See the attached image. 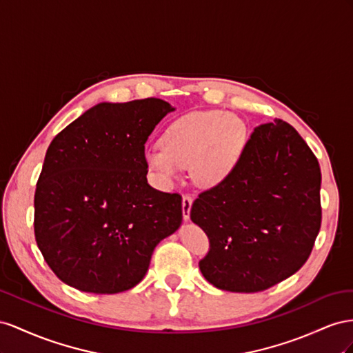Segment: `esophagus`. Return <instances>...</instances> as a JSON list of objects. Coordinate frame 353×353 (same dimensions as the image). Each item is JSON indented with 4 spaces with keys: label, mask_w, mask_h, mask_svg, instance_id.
Instances as JSON below:
<instances>
[{
    "label": "esophagus",
    "mask_w": 353,
    "mask_h": 353,
    "mask_svg": "<svg viewBox=\"0 0 353 353\" xmlns=\"http://www.w3.org/2000/svg\"><path fill=\"white\" fill-rule=\"evenodd\" d=\"M194 199L190 198L189 195H183L182 198V211H183V220L188 221L189 220V214H190V207H192Z\"/></svg>",
    "instance_id": "1"
}]
</instances>
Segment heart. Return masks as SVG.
<instances>
[{
	"mask_svg": "<svg viewBox=\"0 0 353 353\" xmlns=\"http://www.w3.org/2000/svg\"><path fill=\"white\" fill-rule=\"evenodd\" d=\"M247 127L236 115L199 110L173 121L161 145L145 149V163L163 185H171L182 168L201 186H216L230 176L243 157Z\"/></svg>",
	"mask_w": 353,
	"mask_h": 353,
	"instance_id": "heart-1",
	"label": "heart"
}]
</instances>
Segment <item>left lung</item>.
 <instances>
[{"instance_id": "left-lung-1", "label": "left lung", "mask_w": 353, "mask_h": 353, "mask_svg": "<svg viewBox=\"0 0 353 353\" xmlns=\"http://www.w3.org/2000/svg\"><path fill=\"white\" fill-rule=\"evenodd\" d=\"M321 170L281 119L254 128L238 165L199 194L190 219L210 239L199 270L216 288L257 293L305 265L321 228Z\"/></svg>"}]
</instances>
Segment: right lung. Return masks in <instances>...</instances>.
Segmentation results:
<instances>
[{
	"mask_svg": "<svg viewBox=\"0 0 353 353\" xmlns=\"http://www.w3.org/2000/svg\"><path fill=\"white\" fill-rule=\"evenodd\" d=\"M176 108L149 97L102 102L50 143L35 190V239L65 284L115 294L146 275L182 225V196L148 183L145 143Z\"/></svg>",
	"mask_w": 353,
	"mask_h": 353,
	"instance_id": "right-lung-1",
	"label": "right lung"
}]
</instances>
